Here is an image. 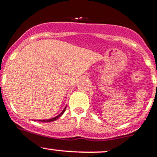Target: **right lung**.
<instances>
[{"label": "right lung", "instance_id": "1", "mask_svg": "<svg viewBox=\"0 0 157 157\" xmlns=\"http://www.w3.org/2000/svg\"><path fill=\"white\" fill-rule=\"evenodd\" d=\"M65 109H66V107H64V110H63V111L61 112V113H60V114H58V115H57V116H56L55 117H53V118H50V119H47V120H39V121H41V122H51V121H56L57 118H59V117H61V116L63 114V113H64V112L65 111Z\"/></svg>", "mask_w": 157, "mask_h": 157}]
</instances>
